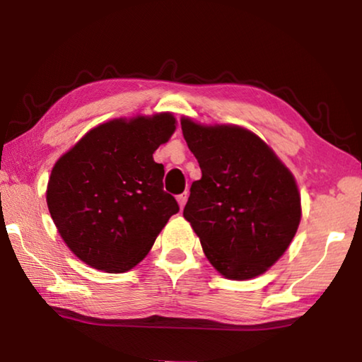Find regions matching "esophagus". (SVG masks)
Listing matches in <instances>:
<instances>
[{"label": "esophagus", "mask_w": 362, "mask_h": 362, "mask_svg": "<svg viewBox=\"0 0 362 362\" xmlns=\"http://www.w3.org/2000/svg\"><path fill=\"white\" fill-rule=\"evenodd\" d=\"M187 199H188V194L187 193H182V194L177 196V203H179L180 209H183V206L187 204Z\"/></svg>", "instance_id": "obj_1"}]
</instances>
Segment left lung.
Masks as SVG:
<instances>
[{"label": "left lung", "instance_id": "obj_1", "mask_svg": "<svg viewBox=\"0 0 362 362\" xmlns=\"http://www.w3.org/2000/svg\"><path fill=\"white\" fill-rule=\"evenodd\" d=\"M203 177L192 183L183 217L207 260L228 279H250L276 263L296 236L302 207L296 179L273 150L240 126L182 118Z\"/></svg>", "mask_w": 362, "mask_h": 362}]
</instances>
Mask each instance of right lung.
I'll return each mask as SVG.
<instances>
[{"mask_svg": "<svg viewBox=\"0 0 362 362\" xmlns=\"http://www.w3.org/2000/svg\"><path fill=\"white\" fill-rule=\"evenodd\" d=\"M175 131L170 113L112 119L59 158L46 201L59 235L79 260L124 273L145 259L170 216L164 166L153 153Z\"/></svg>", "mask_w": 362, "mask_h": 362, "instance_id": "obj_1", "label": "right lung"}]
</instances>
